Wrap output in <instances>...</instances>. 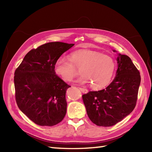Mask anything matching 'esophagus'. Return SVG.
<instances>
[{
	"instance_id": "34e87169",
	"label": "esophagus",
	"mask_w": 152,
	"mask_h": 152,
	"mask_svg": "<svg viewBox=\"0 0 152 152\" xmlns=\"http://www.w3.org/2000/svg\"><path fill=\"white\" fill-rule=\"evenodd\" d=\"M79 89H80V91H81L82 93H87L88 92V90L87 89H85V88H79Z\"/></svg>"
}]
</instances>
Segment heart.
I'll use <instances>...</instances> for the list:
<instances>
[{
  "mask_svg": "<svg viewBox=\"0 0 152 152\" xmlns=\"http://www.w3.org/2000/svg\"><path fill=\"white\" fill-rule=\"evenodd\" d=\"M81 68L82 75L76 80L80 84L91 83L94 89L107 86L114 75L116 63L114 58L98 51L80 50L70 54V59L59 57L54 63V71L65 82H71L77 74L75 69Z\"/></svg>",
  "mask_w": 152,
  "mask_h": 152,
  "instance_id": "obj_1",
  "label": "heart"
}]
</instances>
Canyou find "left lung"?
<instances>
[{
    "label": "left lung",
    "mask_w": 152,
    "mask_h": 152,
    "mask_svg": "<svg viewBox=\"0 0 152 152\" xmlns=\"http://www.w3.org/2000/svg\"><path fill=\"white\" fill-rule=\"evenodd\" d=\"M116 60L118 69L110 84L104 89L82 95L89 118L98 126L115 125L136 106L141 80L139 71L127 56L118 53Z\"/></svg>",
    "instance_id": "8db88e82"
}]
</instances>
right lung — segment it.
<instances>
[{"instance_id":"right-lung-1","label":"right lung","mask_w":152,"mask_h":152,"mask_svg":"<svg viewBox=\"0 0 152 152\" xmlns=\"http://www.w3.org/2000/svg\"><path fill=\"white\" fill-rule=\"evenodd\" d=\"M74 45L60 42L42 45L28 52L15 71L17 104L38 125H56L66 115L65 95L70 86L56 74L53 66Z\"/></svg>"}]
</instances>
